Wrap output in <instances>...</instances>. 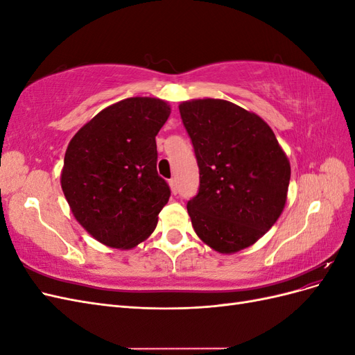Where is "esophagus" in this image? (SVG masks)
Here are the masks:
<instances>
[{
	"label": "esophagus",
	"mask_w": 355,
	"mask_h": 355,
	"mask_svg": "<svg viewBox=\"0 0 355 355\" xmlns=\"http://www.w3.org/2000/svg\"><path fill=\"white\" fill-rule=\"evenodd\" d=\"M168 185H170V189H171V192H173V194H178V191H179L178 179H176V178H171V179L168 180Z\"/></svg>",
	"instance_id": "1"
}]
</instances>
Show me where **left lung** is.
Listing matches in <instances>:
<instances>
[{
    "instance_id": "left-lung-1",
    "label": "left lung",
    "mask_w": 355,
    "mask_h": 355,
    "mask_svg": "<svg viewBox=\"0 0 355 355\" xmlns=\"http://www.w3.org/2000/svg\"><path fill=\"white\" fill-rule=\"evenodd\" d=\"M200 168L187 204L198 237L219 253L254 244L280 218L290 163L259 115L222 99L179 105Z\"/></svg>"
}]
</instances>
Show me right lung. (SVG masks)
Masks as SVG:
<instances>
[{
    "mask_svg": "<svg viewBox=\"0 0 355 355\" xmlns=\"http://www.w3.org/2000/svg\"><path fill=\"white\" fill-rule=\"evenodd\" d=\"M167 102L128 98L83 125L68 145L60 184L81 227L115 249H132L157 227L170 197L157 171L155 136Z\"/></svg>",
    "mask_w": 355,
    "mask_h": 355,
    "instance_id": "obj_1",
    "label": "right lung"
}]
</instances>
